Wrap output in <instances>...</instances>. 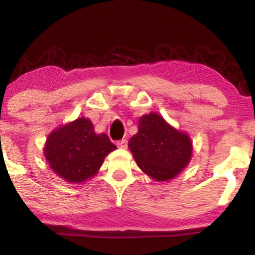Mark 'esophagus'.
I'll list each match as a JSON object with an SVG mask.
<instances>
[{"label": "esophagus", "instance_id": "esophagus-1", "mask_svg": "<svg viewBox=\"0 0 255 255\" xmlns=\"http://www.w3.org/2000/svg\"><path fill=\"white\" fill-rule=\"evenodd\" d=\"M116 145H118L120 148H126V147H127V146H128V141H127V139L119 140V141L116 142Z\"/></svg>", "mask_w": 255, "mask_h": 255}]
</instances>
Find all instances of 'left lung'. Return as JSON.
<instances>
[{
  "label": "left lung",
  "mask_w": 255,
  "mask_h": 255,
  "mask_svg": "<svg viewBox=\"0 0 255 255\" xmlns=\"http://www.w3.org/2000/svg\"><path fill=\"white\" fill-rule=\"evenodd\" d=\"M135 162L156 181L174 178L188 164L192 142L187 134L169 126L158 114H148L139 121V131L128 142Z\"/></svg>",
  "instance_id": "obj_1"
}]
</instances>
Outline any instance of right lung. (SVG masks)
Listing matches in <instances>:
<instances>
[{"mask_svg":"<svg viewBox=\"0 0 255 255\" xmlns=\"http://www.w3.org/2000/svg\"><path fill=\"white\" fill-rule=\"evenodd\" d=\"M115 148L107 134H96L92 122L83 118L52 131L44 153L57 175L78 183L93 176Z\"/></svg>","mask_w":255,"mask_h":255,"instance_id":"add662e5","label":"right lung"}]
</instances>
